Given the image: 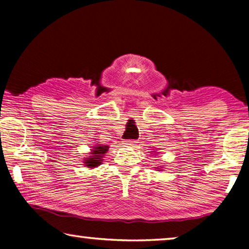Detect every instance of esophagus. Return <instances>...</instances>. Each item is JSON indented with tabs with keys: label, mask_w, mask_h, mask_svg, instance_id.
<instances>
[{
	"label": "esophagus",
	"mask_w": 249,
	"mask_h": 249,
	"mask_svg": "<svg viewBox=\"0 0 249 249\" xmlns=\"http://www.w3.org/2000/svg\"><path fill=\"white\" fill-rule=\"evenodd\" d=\"M123 144L126 145V146H133L135 144V141H130V140H127V141H124Z\"/></svg>",
	"instance_id": "esophagus-1"
}]
</instances>
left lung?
Instances as JSON below:
<instances>
[{"instance_id": "left-lung-1", "label": "left lung", "mask_w": 249, "mask_h": 249, "mask_svg": "<svg viewBox=\"0 0 249 249\" xmlns=\"http://www.w3.org/2000/svg\"><path fill=\"white\" fill-rule=\"evenodd\" d=\"M154 153H155V151H154ZM156 169H157L158 171H161V170H162V169H160V168H159V167H156Z\"/></svg>"}]
</instances>
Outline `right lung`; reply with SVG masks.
<instances>
[{
	"label": "right lung",
	"mask_w": 249,
	"mask_h": 249,
	"mask_svg": "<svg viewBox=\"0 0 249 249\" xmlns=\"http://www.w3.org/2000/svg\"><path fill=\"white\" fill-rule=\"evenodd\" d=\"M90 156H88L83 159L84 166L90 168V169H94V168L102 165V160L104 158V155L107 153L109 146L102 145V144H95L92 146Z\"/></svg>",
	"instance_id": "add662e5"
}]
</instances>
